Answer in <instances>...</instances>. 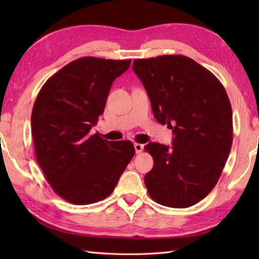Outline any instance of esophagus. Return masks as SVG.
Here are the masks:
<instances>
[{
  "instance_id": "esophagus-1",
  "label": "esophagus",
  "mask_w": 259,
  "mask_h": 259,
  "mask_svg": "<svg viewBox=\"0 0 259 259\" xmlns=\"http://www.w3.org/2000/svg\"><path fill=\"white\" fill-rule=\"evenodd\" d=\"M135 150H136V153L142 152V150H144V145H141V144H135Z\"/></svg>"
}]
</instances>
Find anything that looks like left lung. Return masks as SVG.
Wrapping results in <instances>:
<instances>
[{"instance_id":"8db88e82","label":"left lung","mask_w":259,"mask_h":259,"mask_svg":"<svg viewBox=\"0 0 259 259\" xmlns=\"http://www.w3.org/2000/svg\"><path fill=\"white\" fill-rule=\"evenodd\" d=\"M133 69L149 96L156 120L175 135L172 147L149 142L153 168L145 184L162 206L187 208L221 177L233 144L232 106L210 71L185 56L137 59Z\"/></svg>"}]
</instances>
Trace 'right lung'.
Here are the masks:
<instances>
[{"label": "right lung", "instance_id": "right-lung-1", "mask_svg": "<svg viewBox=\"0 0 259 259\" xmlns=\"http://www.w3.org/2000/svg\"><path fill=\"white\" fill-rule=\"evenodd\" d=\"M130 63L76 59L54 73L36 97L31 117L36 161L54 192L74 205L111 195L135 156L131 141H108L91 133L112 82Z\"/></svg>", "mask_w": 259, "mask_h": 259}]
</instances>
